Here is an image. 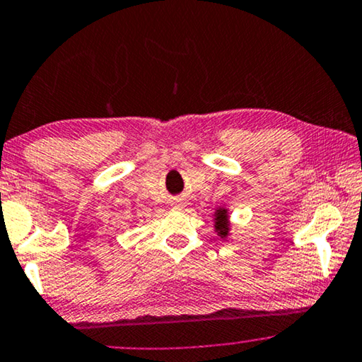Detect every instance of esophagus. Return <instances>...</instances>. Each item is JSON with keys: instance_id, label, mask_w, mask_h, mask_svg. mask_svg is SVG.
Returning <instances> with one entry per match:
<instances>
[{"instance_id": "1", "label": "esophagus", "mask_w": 362, "mask_h": 362, "mask_svg": "<svg viewBox=\"0 0 362 362\" xmlns=\"http://www.w3.org/2000/svg\"><path fill=\"white\" fill-rule=\"evenodd\" d=\"M185 201H182V199H176V201H175V206L177 207V209H180V207H182V206H185Z\"/></svg>"}]
</instances>
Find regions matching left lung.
<instances>
[{"mask_svg":"<svg viewBox=\"0 0 362 362\" xmlns=\"http://www.w3.org/2000/svg\"><path fill=\"white\" fill-rule=\"evenodd\" d=\"M230 223H228V216L227 209H217L216 211V232L220 238H225L228 235Z\"/></svg>","mask_w":362,"mask_h":362,"instance_id":"1","label":"left lung"}]
</instances>
